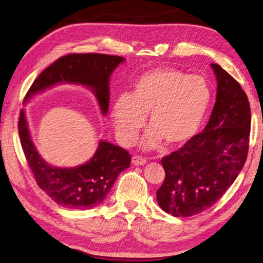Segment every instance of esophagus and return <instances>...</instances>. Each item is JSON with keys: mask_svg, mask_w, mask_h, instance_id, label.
<instances>
[{"mask_svg": "<svg viewBox=\"0 0 263 263\" xmlns=\"http://www.w3.org/2000/svg\"><path fill=\"white\" fill-rule=\"evenodd\" d=\"M146 159H144V157H141V156H137V155H135L132 159V163L134 165H144V164H146Z\"/></svg>", "mask_w": 263, "mask_h": 263, "instance_id": "obj_1", "label": "esophagus"}]
</instances>
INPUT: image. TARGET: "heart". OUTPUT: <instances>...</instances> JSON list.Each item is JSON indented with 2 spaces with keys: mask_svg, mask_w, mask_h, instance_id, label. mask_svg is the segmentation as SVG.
I'll return each instance as SVG.
<instances>
[{
  "mask_svg": "<svg viewBox=\"0 0 263 263\" xmlns=\"http://www.w3.org/2000/svg\"><path fill=\"white\" fill-rule=\"evenodd\" d=\"M212 90L200 75H186L178 69L156 67L135 80L127 96L111 107V120L120 142L130 145L148 115L151 130L143 147H181L199 130L211 106Z\"/></svg>",
  "mask_w": 263,
  "mask_h": 263,
  "instance_id": "obj_1",
  "label": "heart"
}]
</instances>
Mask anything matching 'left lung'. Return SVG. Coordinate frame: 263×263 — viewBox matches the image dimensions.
Wrapping results in <instances>:
<instances>
[{
  "label": "left lung",
  "instance_id": "obj_1",
  "mask_svg": "<svg viewBox=\"0 0 263 263\" xmlns=\"http://www.w3.org/2000/svg\"><path fill=\"white\" fill-rule=\"evenodd\" d=\"M217 93L208 124L182 147L164 156L165 179L156 191L159 206L176 217L212 207L225 194L247 161L251 110L241 85L212 64Z\"/></svg>",
  "mask_w": 263,
  "mask_h": 263
}]
</instances>
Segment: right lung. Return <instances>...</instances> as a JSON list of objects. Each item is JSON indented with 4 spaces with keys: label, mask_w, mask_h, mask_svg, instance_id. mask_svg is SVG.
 Wrapping results in <instances>:
<instances>
[{
    "label": "right lung",
    "mask_w": 263,
    "mask_h": 263,
    "mask_svg": "<svg viewBox=\"0 0 263 263\" xmlns=\"http://www.w3.org/2000/svg\"><path fill=\"white\" fill-rule=\"evenodd\" d=\"M124 62V57L104 54L63 56L39 74L25 102L57 84H81L95 93L101 114L107 115L110 77ZM17 129L23 153L38 185L56 203L66 208L91 209L98 206L111 190L119 174L130 165V154L126 149L100 141L95 155L84 164L75 167L52 166L45 162L34 146L23 109Z\"/></svg>",
    "instance_id": "1"
}]
</instances>
